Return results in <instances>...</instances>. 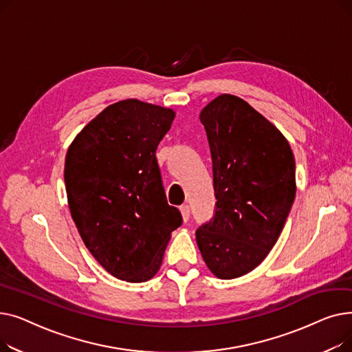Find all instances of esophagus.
Listing matches in <instances>:
<instances>
[{
  "mask_svg": "<svg viewBox=\"0 0 352 352\" xmlns=\"http://www.w3.org/2000/svg\"><path fill=\"white\" fill-rule=\"evenodd\" d=\"M179 211H181L182 219L184 221H188V218H190V207L187 204H184V206L179 207Z\"/></svg>",
  "mask_w": 352,
  "mask_h": 352,
  "instance_id": "esophagus-1",
  "label": "esophagus"
}]
</instances>
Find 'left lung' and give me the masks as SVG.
Here are the masks:
<instances>
[{
    "label": "left lung",
    "instance_id": "obj_1",
    "mask_svg": "<svg viewBox=\"0 0 352 352\" xmlns=\"http://www.w3.org/2000/svg\"><path fill=\"white\" fill-rule=\"evenodd\" d=\"M214 174L215 215L197 230L208 270L232 280L260 265L280 238L297 191L283 133L243 98L221 94L201 109Z\"/></svg>",
    "mask_w": 352,
    "mask_h": 352
}]
</instances>
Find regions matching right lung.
Returning a JSON list of instances; mask_svg holds the SVG:
<instances>
[{
	"mask_svg": "<svg viewBox=\"0 0 352 352\" xmlns=\"http://www.w3.org/2000/svg\"><path fill=\"white\" fill-rule=\"evenodd\" d=\"M175 111L128 98L104 108L68 146V208L82 241L116 278L144 283L158 272L182 218L168 206L155 151Z\"/></svg>",
	"mask_w": 352,
	"mask_h": 352,
	"instance_id": "add662e5",
	"label": "right lung"
}]
</instances>
